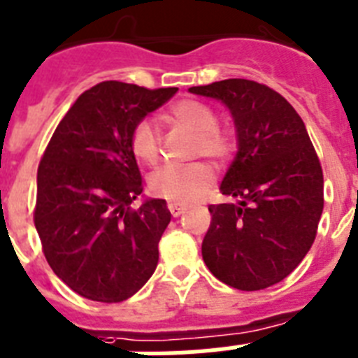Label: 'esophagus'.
<instances>
[{
    "label": "esophagus",
    "mask_w": 358,
    "mask_h": 358,
    "mask_svg": "<svg viewBox=\"0 0 358 358\" xmlns=\"http://www.w3.org/2000/svg\"><path fill=\"white\" fill-rule=\"evenodd\" d=\"M168 210L172 212L173 217H179L181 214H185L186 205H181V203H168Z\"/></svg>",
    "instance_id": "esophagus-1"
}]
</instances>
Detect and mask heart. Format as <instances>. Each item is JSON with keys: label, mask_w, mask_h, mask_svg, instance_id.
Instances as JSON below:
<instances>
[{"label": "heart", "mask_w": 358, "mask_h": 358, "mask_svg": "<svg viewBox=\"0 0 358 358\" xmlns=\"http://www.w3.org/2000/svg\"><path fill=\"white\" fill-rule=\"evenodd\" d=\"M173 122L196 133V152L199 155L223 162L229 159L234 148V141L227 129L217 126V115L214 109L199 100H181L170 111ZM131 150L135 157L146 164H153L159 159L161 141L157 126L152 119H143L135 124L131 131ZM214 173L205 162L192 164H164L150 176V188L155 196L173 203L194 201L210 186Z\"/></svg>", "instance_id": "obj_1"}]
</instances>
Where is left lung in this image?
Segmentation results:
<instances>
[{
    "mask_svg": "<svg viewBox=\"0 0 358 358\" xmlns=\"http://www.w3.org/2000/svg\"><path fill=\"white\" fill-rule=\"evenodd\" d=\"M232 115L238 153L220 190L238 203L210 205L201 252L215 278L239 291L282 282L300 265L324 210V176L306 124L264 84L229 78L190 87Z\"/></svg>",
    "mask_w": 358,
    "mask_h": 358,
    "instance_id": "obj_1",
    "label": "left lung"
}]
</instances>
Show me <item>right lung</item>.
<instances>
[{
  "label": "right lung",
  "mask_w": 358,
  "mask_h": 358,
  "mask_svg": "<svg viewBox=\"0 0 358 358\" xmlns=\"http://www.w3.org/2000/svg\"><path fill=\"white\" fill-rule=\"evenodd\" d=\"M176 93L100 82L80 94L52 133L38 166L34 225L47 264L80 296L128 300L157 267L172 214L164 199L129 206L143 194L131 131Z\"/></svg>",
  "instance_id": "1"
}]
</instances>
